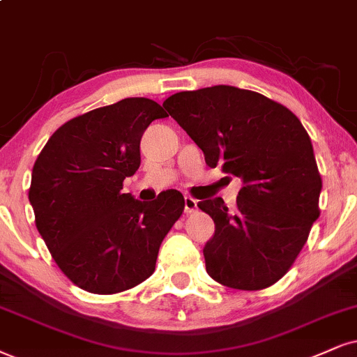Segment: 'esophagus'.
I'll return each mask as SVG.
<instances>
[{
    "label": "esophagus",
    "instance_id": "obj_1",
    "mask_svg": "<svg viewBox=\"0 0 357 357\" xmlns=\"http://www.w3.org/2000/svg\"><path fill=\"white\" fill-rule=\"evenodd\" d=\"M197 210V200L193 197H185V213H193Z\"/></svg>",
    "mask_w": 357,
    "mask_h": 357
}]
</instances>
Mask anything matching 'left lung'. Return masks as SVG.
Instances as JSON below:
<instances>
[{"label":"left lung","mask_w":357,"mask_h":357,"mask_svg":"<svg viewBox=\"0 0 357 357\" xmlns=\"http://www.w3.org/2000/svg\"><path fill=\"white\" fill-rule=\"evenodd\" d=\"M164 107L202 149L243 182L235 208L220 197L199 202L215 235L206 273L235 289H263L283 278L319 217L323 182L311 139L294 114L258 92L212 86L177 92Z\"/></svg>","instance_id":"1"}]
</instances>
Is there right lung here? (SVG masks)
<instances>
[{"label": "right lung", "instance_id": "right-lung-1", "mask_svg": "<svg viewBox=\"0 0 357 357\" xmlns=\"http://www.w3.org/2000/svg\"><path fill=\"white\" fill-rule=\"evenodd\" d=\"M162 117L155 100L122 99L66 122L34 162L29 202L38 231L61 271L86 291L114 294L147 280L183 212L177 190L153 202L121 192L140 165L142 134Z\"/></svg>", "mask_w": 357, "mask_h": 357}]
</instances>
